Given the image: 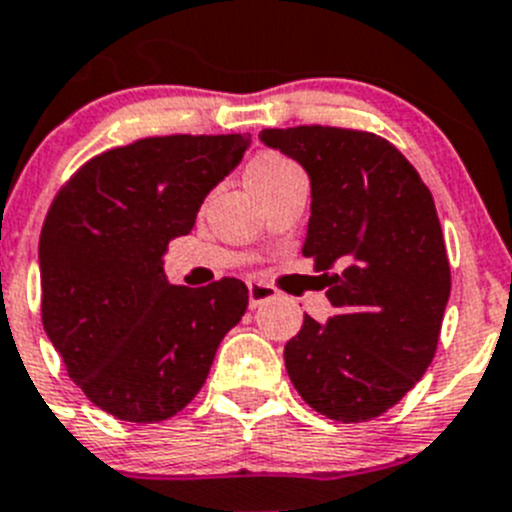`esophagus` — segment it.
Returning <instances> with one entry per match:
<instances>
[{
  "mask_svg": "<svg viewBox=\"0 0 512 512\" xmlns=\"http://www.w3.org/2000/svg\"><path fill=\"white\" fill-rule=\"evenodd\" d=\"M247 290H250V308H260L262 303L278 298V288H273V285L267 283H257V280H250V283H247Z\"/></svg>",
  "mask_w": 512,
  "mask_h": 512,
  "instance_id": "obj_1",
  "label": "esophagus"
}]
</instances>
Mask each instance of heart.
Masks as SVG:
<instances>
[{
    "label": "heart",
    "mask_w": 512,
    "mask_h": 512,
    "mask_svg": "<svg viewBox=\"0 0 512 512\" xmlns=\"http://www.w3.org/2000/svg\"><path fill=\"white\" fill-rule=\"evenodd\" d=\"M288 170H296V165L290 163L288 158L275 153H265L255 160V163L247 168V186H262V183H270L275 178H280Z\"/></svg>",
    "instance_id": "b5f03b06"
}]
</instances>
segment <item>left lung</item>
Here are the masks:
<instances>
[{
    "instance_id": "obj_1",
    "label": "left lung",
    "mask_w": 512,
    "mask_h": 512,
    "mask_svg": "<svg viewBox=\"0 0 512 512\" xmlns=\"http://www.w3.org/2000/svg\"><path fill=\"white\" fill-rule=\"evenodd\" d=\"M260 140L311 178L303 255L336 308L326 324L303 319L285 370L316 413L370 421L421 380L439 344L451 270L434 196L372 132L301 124Z\"/></svg>"
}]
</instances>
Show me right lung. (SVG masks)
<instances>
[{
  "instance_id": "add662e5",
  "label": "right lung",
  "mask_w": 512,
  "mask_h": 512,
  "mask_svg": "<svg viewBox=\"0 0 512 512\" xmlns=\"http://www.w3.org/2000/svg\"><path fill=\"white\" fill-rule=\"evenodd\" d=\"M247 147L250 135L145 137L91 158L55 193L40 234L45 334L68 377L119 421L183 411L245 316L242 280L170 285L163 255Z\"/></svg>"
}]
</instances>
